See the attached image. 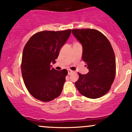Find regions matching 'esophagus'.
Returning <instances> with one entry per match:
<instances>
[{
  "mask_svg": "<svg viewBox=\"0 0 132 132\" xmlns=\"http://www.w3.org/2000/svg\"><path fill=\"white\" fill-rule=\"evenodd\" d=\"M68 75H71V74L72 73V72H73V71L71 70V69H68Z\"/></svg>",
  "mask_w": 132,
  "mask_h": 132,
  "instance_id": "34e87169",
  "label": "esophagus"
}]
</instances>
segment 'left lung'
Segmentation results:
<instances>
[{
	"mask_svg": "<svg viewBox=\"0 0 132 132\" xmlns=\"http://www.w3.org/2000/svg\"><path fill=\"white\" fill-rule=\"evenodd\" d=\"M72 32L82 45V60L89 70L87 75L78 72L76 87L86 97L97 99L109 91L116 77L113 48L107 37L97 30L72 29Z\"/></svg>",
	"mask_w": 132,
	"mask_h": 132,
	"instance_id": "obj_1",
	"label": "left lung"
}]
</instances>
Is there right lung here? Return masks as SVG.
I'll use <instances>...</instances> for the list:
<instances>
[{"mask_svg": "<svg viewBox=\"0 0 132 132\" xmlns=\"http://www.w3.org/2000/svg\"><path fill=\"white\" fill-rule=\"evenodd\" d=\"M71 30L42 31L31 36L23 48L21 70L25 85L33 97L49 102L61 94L68 71L51 68Z\"/></svg>", "mask_w": 132, "mask_h": 132, "instance_id": "1", "label": "right lung"}]
</instances>
